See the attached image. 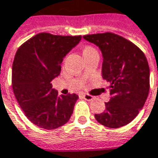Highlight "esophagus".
I'll use <instances>...</instances> for the list:
<instances>
[{"label":"esophagus","mask_w":158,"mask_h":158,"mask_svg":"<svg viewBox=\"0 0 158 158\" xmlns=\"http://www.w3.org/2000/svg\"><path fill=\"white\" fill-rule=\"evenodd\" d=\"M83 98H85L86 100H88V101H92L94 99V97H92L90 95H88V94H84L83 95Z\"/></svg>","instance_id":"esophagus-1"}]
</instances>
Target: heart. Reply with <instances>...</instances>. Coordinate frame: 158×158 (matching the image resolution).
Instances as JSON below:
<instances>
[{"label": "heart", "mask_w": 158, "mask_h": 158, "mask_svg": "<svg viewBox=\"0 0 158 158\" xmlns=\"http://www.w3.org/2000/svg\"><path fill=\"white\" fill-rule=\"evenodd\" d=\"M90 50H94V48H92V47H90V46H87V47H85V49H84V52L90 51Z\"/></svg>", "instance_id": "heart-1"}]
</instances>
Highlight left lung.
<instances>
[{
	"mask_svg": "<svg viewBox=\"0 0 158 158\" xmlns=\"http://www.w3.org/2000/svg\"><path fill=\"white\" fill-rule=\"evenodd\" d=\"M102 52V77L112 84L106 111L95 114L108 128L130 123L143 108L149 91V67L139 48L113 33L84 35Z\"/></svg>",
	"mask_w": 158,
	"mask_h": 158,
	"instance_id": "8db88e82",
	"label": "left lung"
}]
</instances>
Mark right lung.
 I'll list each match as a JSON object with an SVG mask.
<instances>
[{
	"label": "right lung",
	"instance_id": "1",
	"mask_svg": "<svg viewBox=\"0 0 158 158\" xmlns=\"http://www.w3.org/2000/svg\"><path fill=\"white\" fill-rule=\"evenodd\" d=\"M81 35L62 36L40 33L23 44L12 65V88L27 119L36 126L57 129L70 120L79 97L58 95L52 80L60 73L63 58Z\"/></svg>",
	"mask_w": 158,
	"mask_h": 158
}]
</instances>
